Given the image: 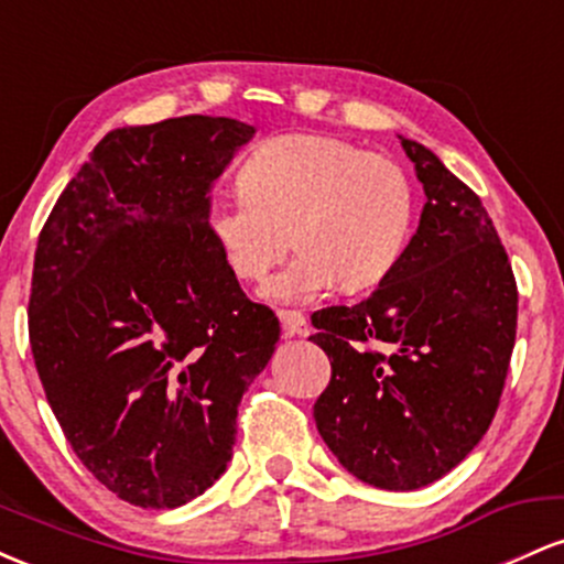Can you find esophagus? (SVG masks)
<instances>
[{
  "instance_id": "34e87169",
  "label": "esophagus",
  "mask_w": 564,
  "mask_h": 564,
  "mask_svg": "<svg viewBox=\"0 0 564 564\" xmlns=\"http://www.w3.org/2000/svg\"><path fill=\"white\" fill-rule=\"evenodd\" d=\"M278 318L286 336H307V318L300 310H278Z\"/></svg>"
}]
</instances>
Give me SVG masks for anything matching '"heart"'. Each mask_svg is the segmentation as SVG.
Segmentation results:
<instances>
[{
  "instance_id": "obj_1",
  "label": "heart",
  "mask_w": 564,
  "mask_h": 564,
  "mask_svg": "<svg viewBox=\"0 0 564 564\" xmlns=\"http://www.w3.org/2000/svg\"><path fill=\"white\" fill-rule=\"evenodd\" d=\"M241 196L212 198L206 232L225 268L260 283L286 254H300L264 294L304 302L332 289L379 283L403 257L413 225V191L392 159L332 134L291 132L260 142L238 166Z\"/></svg>"
}]
</instances>
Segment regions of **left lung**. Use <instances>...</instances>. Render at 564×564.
Here are the masks:
<instances>
[{"label":"left lung","mask_w":564,"mask_h":564,"mask_svg":"<svg viewBox=\"0 0 564 564\" xmlns=\"http://www.w3.org/2000/svg\"><path fill=\"white\" fill-rule=\"evenodd\" d=\"M426 204L398 264L364 302L313 315L332 360L315 400L323 443L358 480L416 490L480 443L517 334V283L480 196L405 140Z\"/></svg>","instance_id":"left-lung-1"}]
</instances>
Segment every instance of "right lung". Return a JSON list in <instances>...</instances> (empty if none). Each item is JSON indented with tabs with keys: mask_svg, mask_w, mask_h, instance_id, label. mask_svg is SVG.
Returning <instances> with one entry per match:
<instances>
[{
	"mask_svg": "<svg viewBox=\"0 0 564 564\" xmlns=\"http://www.w3.org/2000/svg\"><path fill=\"white\" fill-rule=\"evenodd\" d=\"M251 138L254 127L225 116L113 129L39 232V379L84 467L134 507H183L215 485L238 403L281 336L204 219L212 185Z\"/></svg>",
	"mask_w": 564,
	"mask_h": 564,
	"instance_id": "right-lung-1",
	"label": "right lung"
}]
</instances>
